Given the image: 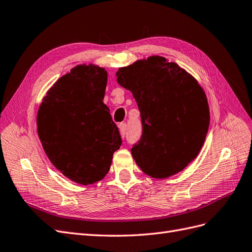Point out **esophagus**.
Returning <instances> with one entry per match:
<instances>
[{"instance_id":"1","label":"esophagus","mask_w":252,"mask_h":252,"mask_svg":"<svg viewBox=\"0 0 252 252\" xmlns=\"http://www.w3.org/2000/svg\"><path fill=\"white\" fill-rule=\"evenodd\" d=\"M119 129H120V134H121L122 138H125L126 131H127V125H126L125 123L120 124V125H119Z\"/></svg>"}]
</instances>
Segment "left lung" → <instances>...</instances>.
<instances>
[{
    "instance_id": "8db88e82",
    "label": "left lung",
    "mask_w": 252,
    "mask_h": 252,
    "mask_svg": "<svg viewBox=\"0 0 252 252\" xmlns=\"http://www.w3.org/2000/svg\"><path fill=\"white\" fill-rule=\"evenodd\" d=\"M117 78L141 111L143 134L131 148L136 165L155 179L182 171L199 155L209 128L207 96L199 82L159 56L119 68Z\"/></svg>"
}]
</instances>
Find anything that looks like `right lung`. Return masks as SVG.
Instances as JSON below:
<instances>
[{
    "label": "right lung",
    "instance_id": "right-lung-1",
    "mask_svg": "<svg viewBox=\"0 0 252 252\" xmlns=\"http://www.w3.org/2000/svg\"><path fill=\"white\" fill-rule=\"evenodd\" d=\"M108 73L81 64L61 77L37 109V134L52 165L67 179L90 185L108 173L122 144L103 103Z\"/></svg>",
    "mask_w": 252,
    "mask_h": 252
}]
</instances>
